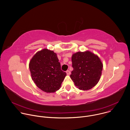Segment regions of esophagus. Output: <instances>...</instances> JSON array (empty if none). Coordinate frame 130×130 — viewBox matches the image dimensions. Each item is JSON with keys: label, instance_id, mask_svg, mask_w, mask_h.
Returning a JSON list of instances; mask_svg holds the SVG:
<instances>
[{"label": "esophagus", "instance_id": "esophagus-1", "mask_svg": "<svg viewBox=\"0 0 130 130\" xmlns=\"http://www.w3.org/2000/svg\"><path fill=\"white\" fill-rule=\"evenodd\" d=\"M66 73H67V75H70V71L69 70H67V71H66Z\"/></svg>", "mask_w": 130, "mask_h": 130}]
</instances>
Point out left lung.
Here are the masks:
<instances>
[{
  "instance_id": "obj_1",
  "label": "left lung",
  "mask_w": 130,
  "mask_h": 130,
  "mask_svg": "<svg viewBox=\"0 0 130 130\" xmlns=\"http://www.w3.org/2000/svg\"><path fill=\"white\" fill-rule=\"evenodd\" d=\"M73 71L70 78L80 90L95 86L102 75L103 64L99 56L89 51L78 52L72 56Z\"/></svg>"
}]
</instances>
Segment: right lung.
<instances>
[{"label": "right lung", "instance_id": "obj_1", "mask_svg": "<svg viewBox=\"0 0 130 130\" xmlns=\"http://www.w3.org/2000/svg\"><path fill=\"white\" fill-rule=\"evenodd\" d=\"M29 69L37 86L47 93L58 90L66 76V72L61 69L57 54L47 49L34 55L29 61Z\"/></svg>", "mask_w": 130, "mask_h": 130}]
</instances>
